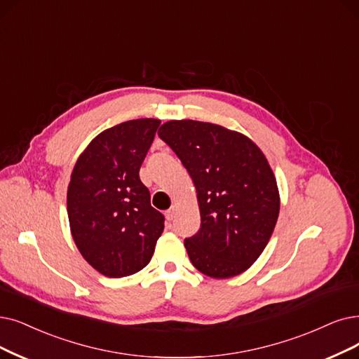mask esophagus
<instances>
[{"label":"esophagus","mask_w":359,"mask_h":359,"mask_svg":"<svg viewBox=\"0 0 359 359\" xmlns=\"http://www.w3.org/2000/svg\"><path fill=\"white\" fill-rule=\"evenodd\" d=\"M165 217H166V219H168V221H172V219H174V217H175V208H170L169 210H166Z\"/></svg>","instance_id":"1"}]
</instances>
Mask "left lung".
Returning a JSON list of instances; mask_svg holds the SVG:
<instances>
[{
    "mask_svg": "<svg viewBox=\"0 0 359 359\" xmlns=\"http://www.w3.org/2000/svg\"><path fill=\"white\" fill-rule=\"evenodd\" d=\"M157 134L197 191L202 222L184 240L191 264L212 278L245 272L268 245L280 212L266 157L248 137L209 122L169 121Z\"/></svg>",
    "mask_w": 359,
    "mask_h": 359,
    "instance_id": "left-lung-1",
    "label": "left lung"
}]
</instances>
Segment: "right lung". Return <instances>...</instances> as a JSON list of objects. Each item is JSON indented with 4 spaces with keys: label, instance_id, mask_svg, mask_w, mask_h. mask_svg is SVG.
I'll list each match as a JSON object with an SVG mask.
<instances>
[{
    "label": "right lung",
    "instance_id": "1",
    "mask_svg": "<svg viewBox=\"0 0 359 359\" xmlns=\"http://www.w3.org/2000/svg\"><path fill=\"white\" fill-rule=\"evenodd\" d=\"M161 121L135 119L98 134L78 157L67 189L72 237L94 269L135 274L153 256L165 217L150 205L140 168Z\"/></svg>",
    "mask_w": 359,
    "mask_h": 359
}]
</instances>
